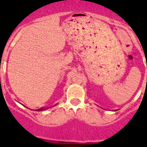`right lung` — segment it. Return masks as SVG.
I'll return each mask as SVG.
<instances>
[{"mask_svg":"<svg viewBox=\"0 0 147 147\" xmlns=\"http://www.w3.org/2000/svg\"><path fill=\"white\" fill-rule=\"evenodd\" d=\"M43 110V109H39V110H37V111H40V110Z\"/></svg>","mask_w":147,"mask_h":147,"instance_id":"obj_1","label":"right lung"}]
</instances>
